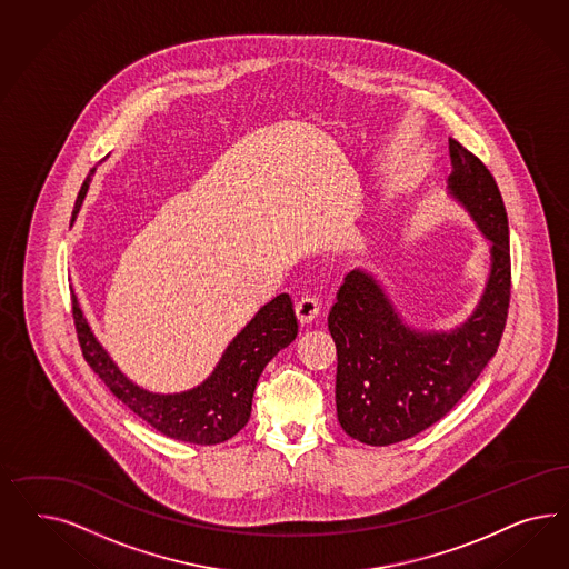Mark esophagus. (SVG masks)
<instances>
[{"label": "esophagus", "instance_id": "34e87169", "mask_svg": "<svg viewBox=\"0 0 569 569\" xmlns=\"http://www.w3.org/2000/svg\"><path fill=\"white\" fill-rule=\"evenodd\" d=\"M293 310H296L298 323H300V326H309V323H312V321L317 319L321 307H319V302H317L315 298L305 296V298H300V300L293 305Z\"/></svg>", "mask_w": 569, "mask_h": 569}]
</instances>
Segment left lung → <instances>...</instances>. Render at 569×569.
Segmentation results:
<instances>
[{
	"instance_id": "obj_1",
	"label": "left lung",
	"mask_w": 569,
	"mask_h": 569,
	"mask_svg": "<svg viewBox=\"0 0 569 569\" xmlns=\"http://www.w3.org/2000/svg\"><path fill=\"white\" fill-rule=\"evenodd\" d=\"M448 193L490 240V276L471 317L452 331L411 328L378 279L361 269L345 277L329 310L338 421L350 438L371 447L397 445L440 421L497 355L507 323L511 254L499 186L459 141L448 139Z\"/></svg>"
}]
</instances>
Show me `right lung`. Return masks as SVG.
I'll use <instances>...</instances> for the list:
<instances>
[{
	"mask_svg": "<svg viewBox=\"0 0 569 569\" xmlns=\"http://www.w3.org/2000/svg\"><path fill=\"white\" fill-rule=\"evenodd\" d=\"M93 171H89L77 196L72 221L83 204ZM72 319L86 361L122 405L160 433L204 447L233 438L248 423L262 369L281 348L292 345L298 333L292 300L288 293H279L227 346L210 378L188 392L156 395L139 388L108 357L89 328L74 293Z\"/></svg>",
	"mask_w": 569,
	"mask_h": 569,
	"instance_id": "add662e5",
	"label": "right lung"
}]
</instances>
